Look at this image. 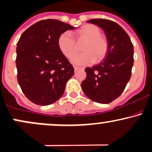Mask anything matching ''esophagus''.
Listing matches in <instances>:
<instances>
[{
  "label": "esophagus",
  "mask_w": 152,
  "mask_h": 152,
  "mask_svg": "<svg viewBox=\"0 0 152 152\" xmlns=\"http://www.w3.org/2000/svg\"><path fill=\"white\" fill-rule=\"evenodd\" d=\"M80 69H82V68H79V67H77V66H74V71H79V70H80Z\"/></svg>",
  "instance_id": "34e87169"
}]
</instances>
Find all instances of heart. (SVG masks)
I'll return each mask as SVG.
<instances>
[{"mask_svg":"<svg viewBox=\"0 0 152 152\" xmlns=\"http://www.w3.org/2000/svg\"><path fill=\"white\" fill-rule=\"evenodd\" d=\"M78 43L83 42L81 50L84 51L75 56L72 63L76 66H85L94 63L101 62L106 58L109 51V42L107 38L101 35V31L94 24L83 26L75 32ZM58 44L63 54L68 58H72L78 51L76 40L68 31L60 35Z\"/></svg>","mask_w":152,"mask_h":152,"instance_id":"obj_1","label":"heart"}]
</instances>
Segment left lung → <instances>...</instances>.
<instances>
[{
    "label": "left lung",
    "mask_w": 152,
    "mask_h": 152,
    "mask_svg": "<svg viewBox=\"0 0 152 152\" xmlns=\"http://www.w3.org/2000/svg\"><path fill=\"white\" fill-rule=\"evenodd\" d=\"M87 22L104 30L109 51L103 62L85 68L86 77L81 87L91 100L107 104L121 96L131 79L134 61L133 45L126 31L115 21L94 19Z\"/></svg>",
    "instance_id": "8db88e82"
}]
</instances>
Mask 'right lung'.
<instances>
[{
  "label": "right lung",
  "mask_w": 152,
  "mask_h": 152,
  "mask_svg": "<svg viewBox=\"0 0 152 152\" xmlns=\"http://www.w3.org/2000/svg\"><path fill=\"white\" fill-rule=\"evenodd\" d=\"M75 27L56 19L38 21L21 35L16 47L17 80L25 96L33 103L49 105L61 97L72 65L60 50L58 39Z\"/></svg>",
  "instance_id": "add662e5"
}]
</instances>
